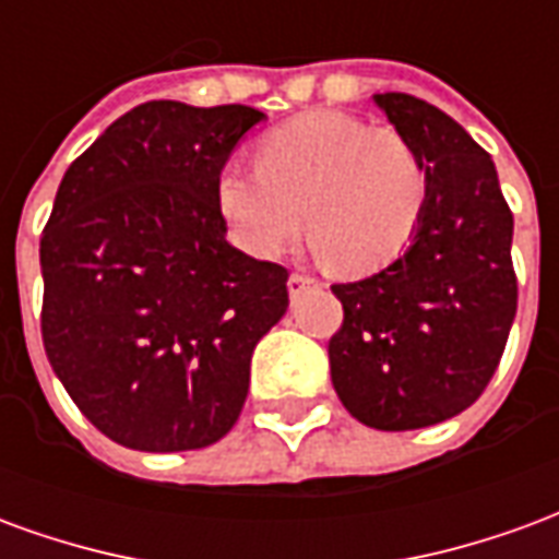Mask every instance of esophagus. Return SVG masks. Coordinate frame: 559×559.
I'll use <instances>...</instances> for the list:
<instances>
[{
	"instance_id": "obj_1",
	"label": "esophagus",
	"mask_w": 559,
	"mask_h": 559,
	"mask_svg": "<svg viewBox=\"0 0 559 559\" xmlns=\"http://www.w3.org/2000/svg\"><path fill=\"white\" fill-rule=\"evenodd\" d=\"M311 287H317V281L311 278V275H290V281H287V290H290V296L296 299V296H302L305 290H311Z\"/></svg>"
}]
</instances>
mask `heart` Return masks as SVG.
Returning a JSON list of instances; mask_svg holds the SVG:
<instances>
[{
	"instance_id": "heart-1",
	"label": "heart",
	"mask_w": 559,
	"mask_h": 559,
	"mask_svg": "<svg viewBox=\"0 0 559 559\" xmlns=\"http://www.w3.org/2000/svg\"><path fill=\"white\" fill-rule=\"evenodd\" d=\"M215 206L245 254L272 260L305 233L341 275H368L404 254L425 209V170L411 143L338 110L269 131L257 164L230 158Z\"/></svg>"
}]
</instances>
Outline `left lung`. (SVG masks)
Segmentation results:
<instances>
[{
    "label": "left lung",
    "mask_w": 559,
    "mask_h": 559,
    "mask_svg": "<svg viewBox=\"0 0 559 559\" xmlns=\"http://www.w3.org/2000/svg\"><path fill=\"white\" fill-rule=\"evenodd\" d=\"M425 170L411 245L374 275L335 284L344 323L329 341L332 386L377 431L467 411L497 371L518 308L512 212L491 155L433 104L374 95Z\"/></svg>",
    "instance_id": "8db88e82"
}]
</instances>
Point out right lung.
<instances>
[{"label": "right lung", "instance_id": "add662e5", "mask_svg": "<svg viewBox=\"0 0 559 559\" xmlns=\"http://www.w3.org/2000/svg\"><path fill=\"white\" fill-rule=\"evenodd\" d=\"M266 114L140 104L62 176L41 236L47 359L80 413L140 452L218 443L287 269L227 242L215 176Z\"/></svg>", "mask_w": 559, "mask_h": 559}]
</instances>
